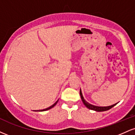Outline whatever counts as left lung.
<instances>
[{"instance_id":"left-lung-1","label":"left lung","mask_w":135,"mask_h":135,"mask_svg":"<svg viewBox=\"0 0 135 135\" xmlns=\"http://www.w3.org/2000/svg\"><path fill=\"white\" fill-rule=\"evenodd\" d=\"M80 97H81V100L83 101V103L84 104L85 106L86 107L88 108L89 109L93 110L94 111H97V112H103V111H106L112 108L113 107H114L115 105L117 104V103H115V104L110 105V106H107V107H98V106H96V105H91L90 103H89L88 102H87L86 100H84V98L83 96V93H82V91H81V89H80Z\"/></svg>"}]
</instances>
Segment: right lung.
<instances>
[{"label":"right lung","instance_id":"1","mask_svg":"<svg viewBox=\"0 0 135 135\" xmlns=\"http://www.w3.org/2000/svg\"><path fill=\"white\" fill-rule=\"evenodd\" d=\"M58 100H57V101L55 103H54L53 105H52L51 106H50V107H48V108H45V109H43V110H35V112H42V111L47 110H49V109H51V108H52V107H55V105H56V103H58Z\"/></svg>","mask_w":135,"mask_h":135}]
</instances>
